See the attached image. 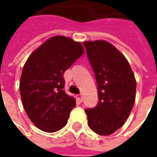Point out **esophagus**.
<instances>
[{
  "label": "esophagus",
  "instance_id": "34e87169",
  "mask_svg": "<svg viewBox=\"0 0 157 157\" xmlns=\"http://www.w3.org/2000/svg\"><path fill=\"white\" fill-rule=\"evenodd\" d=\"M76 98L78 99L79 102H82L83 101V97H82V94H78V95H76Z\"/></svg>",
  "mask_w": 157,
  "mask_h": 157
}]
</instances>
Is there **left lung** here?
Returning a JSON list of instances; mask_svg holds the SVG:
<instances>
[{"instance_id":"1","label":"left lung","mask_w":157,"mask_h":157,"mask_svg":"<svg viewBox=\"0 0 157 157\" xmlns=\"http://www.w3.org/2000/svg\"><path fill=\"white\" fill-rule=\"evenodd\" d=\"M95 74L98 102L85 110L88 126L100 135H109L127 120L135 101L136 81L124 55L103 40L84 42Z\"/></svg>"}]
</instances>
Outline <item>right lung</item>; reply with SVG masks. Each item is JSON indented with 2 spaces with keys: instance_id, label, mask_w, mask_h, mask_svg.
I'll list each match as a JSON object with an SVG mask.
<instances>
[{
  "instance_id": "right-lung-1",
  "label": "right lung",
  "mask_w": 157,
  "mask_h": 157,
  "mask_svg": "<svg viewBox=\"0 0 157 157\" xmlns=\"http://www.w3.org/2000/svg\"><path fill=\"white\" fill-rule=\"evenodd\" d=\"M84 54L82 43L64 36L52 37L27 59L20 81L23 108L37 128L58 131L67 124L74 98L64 91V73Z\"/></svg>"
}]
</instances>
